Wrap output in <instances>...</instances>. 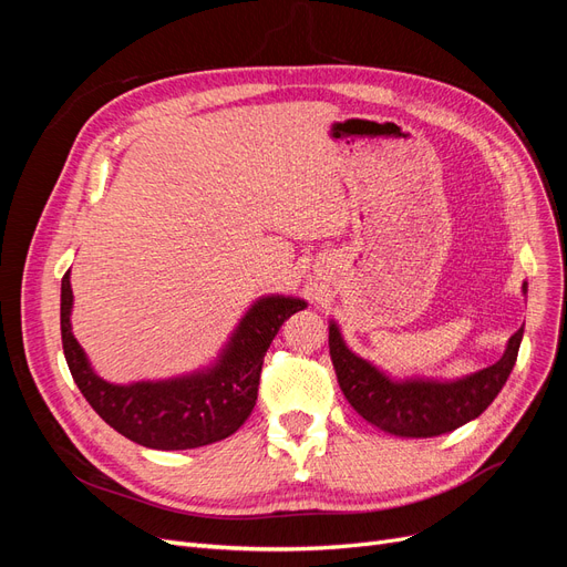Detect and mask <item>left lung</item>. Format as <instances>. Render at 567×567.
Returning a JSON list of instances; mask_svg holds the SVG:
<instances>
[{"label":"left lung","mask_w":567,"mask_h":567,"mask_svg":"<svg viewBox=\"0 0 567 567\" xmlns=\"http://www.w3.org/2000/svg\"><path fill=\"white\" fill-rule=\"evenodd\" d=\"M527 293V284H523ZM523 329L513 333L496 364L454 381L392 379L354 354L338 323H329V350L338 385L359 416L398 437H437L477 419L494 402L518 359Z\"/></svg>","instance_id":"8db88e82"}]
</instances>
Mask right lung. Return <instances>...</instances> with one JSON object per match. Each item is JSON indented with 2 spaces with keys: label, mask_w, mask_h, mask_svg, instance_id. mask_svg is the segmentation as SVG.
I'll use <instances>...</instances> for the list:
<instances>
[{
  "label": "right lung",
  "mask_w": 567,
  "mask_h": 567,
  "mask_svg": "<svg viewBox=\"0 0 567 567\" xmlns=\"http://www.w3.org/2000/svg\"><path fill=\"white\" fill-rule=\"evenodd\" d=\"M307 302L293 296L255 300L210 367L163 381L109 383L73 336L71 271L61 281V340L84 400L113 431L148 450H196L234 435L257 400L267 348L281 323Z\"/></svg>",
  "instance_id": "right-lung-1"
}]
</instances>
